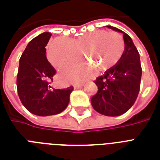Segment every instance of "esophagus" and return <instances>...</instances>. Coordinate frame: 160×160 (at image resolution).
<instances>
[{
	"label": "esophagus",
	"mask_w": 160,
	"mask_h": 160,
	"mask_svg": "<svg viewBox=\"0 0 160 160\" xmlns=\"http://www.w3.org/2000/svg\"><path fill=\"white\" fill-rule=\"evenodd\" d=\"M82 88V85H74V89L75 90H79V89H81Z\"/></svg>",
	"instance_id": "esophagus-1"
}]
</instances>
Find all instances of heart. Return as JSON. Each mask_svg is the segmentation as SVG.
<instances>
[{
    "mask_svg": "<svg viewBox=\"0 0 160 160\" xmlns=\"http://www.w3.org/2000/svg\"><path fill=\"white\" fill-rule=\"evenodd\" d=\"M86 45L89 46L85 51ZM124 47V41L119 34L98 30L78 36L71 41L65 37L55 39L48 46L47 58L51 65L58 70H62L71 67L80 57L78 52H84L85 57L90 55L93 65L99 70H107L116 65L121 58ZM62 75L67 81L79 82L80 80V75L76 73L65 71Z\"/></svg>",
    "mask_w": 160,
    "mask_h": 160,
    "instance_id": "heart-1",
    "label": "heart"
}]
</instances>
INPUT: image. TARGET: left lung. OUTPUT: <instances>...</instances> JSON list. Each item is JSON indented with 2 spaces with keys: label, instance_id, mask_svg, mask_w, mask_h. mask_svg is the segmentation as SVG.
Returning a JSON list of instances; mask_svg holds the SVG:
<instances>
[{
  "label": "left lung",
  "instance_id": "left-lung-1",
  "mask_svg": "<svg viewBox=\"0 0 160 160\" xmlns=\"http://www.w3.org/2000/svg\"><path fill=\"white\" fill-rule=\"evenodd\" d=\"M123 34L124 51L113 67L95 81L98 91L91 98L93 108L106 116H119L134 105L139 95L142 69L138 50L129 35L111 26H106Z\"/></svg>",
  "mask_w": 160,
  "mask_h": 160
}]
</instances>
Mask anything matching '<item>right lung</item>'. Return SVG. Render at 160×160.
Instances as JSON below:
<instances>
[{"instance_id": "obj_1", "label": "right lung", "mask_w": 160, "mask_h": 160, "mask_svg": "<svg viewBox=\"0 0 160 160\" xmlns=\"http://www.w3.org/2000/svg\"><path fill=\"white\" fill-rule=\"evenodd\" d=\"M51 36L44 32L32 39L25 49L19 61L16 79L17 92L26 109L39 116L60 114L70 101L73 87L54 89L55 70L46 59V46Z\"/></svg>"}]
</instances>
